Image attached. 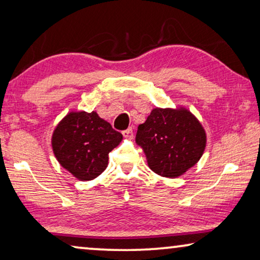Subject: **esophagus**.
I'll return each instance as SVG.
<instances>
[{
    "label": "esophagus",
    "instance_id": "obj_1",
    "mask_svg": "<svg viewBox=\"0 0 260 260\" xmlns=\"http://www.w3.org/2000/svg\"><path fill=\"white\" fill-rule=\"evenodd\" d=\"M122 135L125 138H127V139H131L132 137H133V128H132V127H129V128L122 131Z\"/></svg>",
    "mask_w": 260,
    "mask_h": 260
}]
</instances>
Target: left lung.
<instances>
[{"label": "left lung", "instance_id": "8db88e82", "mask_svg": "<svg viewBox=\"0 0 260 260\" xmlns=\"http://www.w3.org/2000/svg\"><path fill=\"white\" fill-rule=\"evenodd\" d=\"M135 141L154 173L175 179L199 162L207 135L195 115L185 108H154L139 125Z\"/></svg>", "mask_w": 260, "mask_h": 260}]
</instances>
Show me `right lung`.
Here are the masks:
<instances>
[{
  "instance_id": "right-lung-1",
  "label": "right lung",
  "mask_w": 260,
  "mask_h": 260,
  "mask_svg": "<svg viewBox=\"0 0 260 260\" xmlns=\"http://www.w3.org/2000/svg\"><path fill=\"white\" fill-rule=\"evenodd\" d=\"M122 140L96 112H70L53 131L51 145L60 166L80 181H90L106 169L108 153Z\"/></svg>"
}]
</instances>
